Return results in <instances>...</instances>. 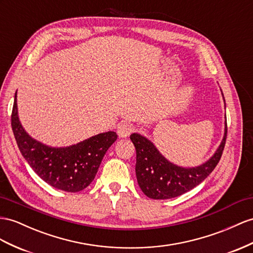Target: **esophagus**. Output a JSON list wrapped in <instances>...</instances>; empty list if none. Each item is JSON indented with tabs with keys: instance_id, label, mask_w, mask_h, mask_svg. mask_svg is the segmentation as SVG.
<instances>
[{
	"instance_id": "esophagus-1",
	"label": "esophagus",
	"mask_w": 253,
	"mask_h": 253,
	"mask_svg": "<svg viewBox=\"0 0 253 253\" xmlns=\"http://www.w3.org/2000/svg\"><path fill=\"white\" fill-rule=\"evenodd\" d=\"M133 131V126L127 122H123L118 126V134L120 138H127Z\"/></svg>"
}]
</instances>
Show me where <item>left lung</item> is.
Masks as SVG:
<instances>
[{
    "label": "left lung",
    "instance_id": "obj_1",
    "mask_svg": "<svg viewBox=\"0 0 253 253\" xmlns=\"http://www.w3.org/2000/svg\"><path fill=\"white\" fill-rule=\"evenodd\" d=\"M225 139L226 118L222 141L212 156L202 165L186 168L168 160L153 142L144 135L137 132L131 133L130 140L137 152L135 175L141 190L151 199L166 200L182 196L193 189L202 183L218 165L223 152Z\"/></svg>",
    "mask_w": 253,
    "mask_h": 253
}]
</instances>
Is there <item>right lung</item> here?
<instances>
[{
    "label": "right lung",
    "mask_w": 253,
    "mask_h": 253,
    "mask_svg": "<svg viewBox=\"0 0 253 253\" xmlns=\"http://www.w3.org/2000/svg\"><path fill=\"white\" fill-rule=\"evenodd\" d=\"M11 127L19 150L34 172L50 186L67 192L81 191L93 182L103 156L118 139L116 132L108 131L65 147L43 144L32 138L21 125L17 92Z\"/></svg>",
    "instance_id": "obj_1"
}]
</instances>
